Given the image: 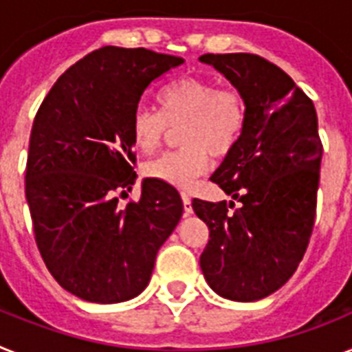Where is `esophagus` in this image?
Masks as SVG:
<instances>
[{"mask_svg":"<svg viewBox=\"0 0 352 352\" xmlns=\"http://www.w3.org/2000/svg\"><path fill=\"white\" fill-rule=\"evenodd\" d=\"M182 201H183V210H185V216H188L192 212V203H190V196L187 192H182Z\"/></svg>","mask_w":352,"mask_h":352,"instance_id":"1","label":"esophagus"}]
</instances>
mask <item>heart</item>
Returning <instances> with one entry per match:
<instances>
[{
  "mask_svg": "<svg viewBox=\"0 0 352 352\" xmlns=\"http://www.w3.org/2000/svg\"><path fill=\"white\" fill-rule=\"evenodd\" d=\"M162 111L136 107L131 118L133 142L142 153H153L179 127V149L167 151L145 164L153 179L187 188L207 173L210 155L223 158L232 153L246 126L245 95L234 86L187 75L165 86L158 95Z\"/></svg>",
  "mask_w": 352,
  "mask_h": 352,
  "instance_id": "1",
  "label": "heart"
}]
</instances>
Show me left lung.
I'll list each match as a JSON object with an SVG mask.
<instances>
[{
	"label": "left lung",
	"mask_w": 352,
	"mask_h": 352,
	"mask_svg": "<svg viewBox=\"0 0 352 352\" xmlns=\"http://www.w3.org/2000/svg\"><path fill=\"white\" fill-rule=\"evenodd\" d=\"M245 95L246 126L210 179L234 201L192 199L208 226L199 264L214 292L232 300L268 297L295 274L311 239L322 140L313 100L255 54H205Z\"/></svg>",
	"instance_id": "1"
}]
</instances>
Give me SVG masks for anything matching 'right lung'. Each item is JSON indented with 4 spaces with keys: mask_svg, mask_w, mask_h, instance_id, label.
<instances>
[{
    "mask_svg": "<svg viewBox=\"0 0 352 352\" xmlns=\"http://www.w3.org/2000/svg\"><path fill=\"white\" fill-rule=\"evenodd\" d=\"M182 57L104 46L69 66L32 124L25 192L41 257L66 292L113 304L149 283L156 254L183 203L169 183L147 178L138 201L131 118L156 78Z\"/></svg>",
    "mask_w": 352,
    "mask_h": 352,
    "instance_id": "obj_1",
    "label": "right lung"
}]
</instances>
